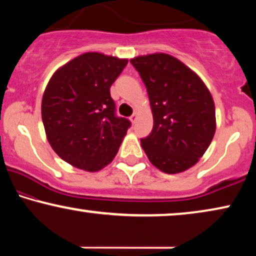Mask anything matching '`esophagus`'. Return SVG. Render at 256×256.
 Segmentation results:
<instances>
[{"label": "esophagus", "mask_w": 256, "mask_h": 256, "mask_svg": "<svg viewBox=\"0 0 256 256\" xmlns=\"http://www.w3.org/2000/svg\"><path fill=\"white\" fill-rule=\"evenodd\" d=\"M136 120H138V113H134V114H132V116H130V121L132 122V124H135Z\"/></svg>", "instance_id": "34e87169"}]
</instances>
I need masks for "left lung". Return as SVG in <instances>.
Here are the masks:
<instances>
[{
    "instance_id": "1",
    "label": "left lung",
    "mask_w": 256,
    "mask_h": 256,
    "mask_svg": "<svg viewBox=\"0 0 256 256\" xmlns=\"http://www.w3.org/2000/svg\"><path fill=\"white\" fill-rule=\"evenodd\" d=\"M146 87L154 118L141 146L152 166L166 174L190 169L216 132L214 101L197 73L180 59L152 54L130 59Z\"/></svg>"
}]
</instances>
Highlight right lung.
Masks as SVG:
<instances>
[{"label": "right lung", "mask_w": 256, "mask_h": 256, "mask_svg": "<svg viewBox=\"0 0 256 256\" xmlns=\"http://www.w3.org/2000/svg\"><path fill=\"white\" fill-rule=\"evenodd\" d=\"M128 59L86 52L48 80L42 120L54 152L78 169L96 172L114 160L130 126L115 115L110 88Z\"/></svg>", "instance_id": "right-lung-1"}]
</instances>
